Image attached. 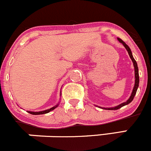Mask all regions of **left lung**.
<instances>
[{
	"label": "left lung",
	"instance_id": "obj_1",
	"mask_svg": "<svg viewBox=\"0 0 151 151\" xmlns=\"http://www.w3.org/2000/svg\"><path fill=\"white\" fill-rule=\"evenodd\" d=\"M117 40H118V41L120 42V43H122V44L123 45V46H124V47H126V50H127V51H128V55H129L130 58H131V61H132L133 64H134V76H135V83H134V88H133V90H132V92H131V96L129 97V98H128V99L127 100L126 102L122 103V104H120V105L116 106H114V107H111V108H104V107L99 106L100 108L104 109L117 110V109H120V108H121V107L124 106L129 104L130 103H131V101H133V99H134V96H135L136 93H137V89H138V87H139V69H138V66H137V62H136L135 59H134V56H133L132 53H131V49H130V47H128V45H127L126 43H125L124 42H123V40H121V39L117 38Z\"/></svg>",
	"mask_w": 151,
	"mask_h": 151
}]
</instances>
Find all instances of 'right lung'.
Masks as SVG:
<instances>
[{
  "label": "right lung",
  "mask_w": 151,
  "mask_h": 151,
  "mask_svg": "<svg viewBox=\"0 0 151 151\" xmlns=\"http://www.w3.org/2000/svg\"><path fill=\"white\" fill-rule=\"evenodd\" d=\"M61 92H60V96H61ZM59 103L58 104H56V106H53L52 108L50 109H46V110H44V111H27L28 113H30V114H34V115H37V114H47V113L50 112V111H53V109H55L56 108V107H58V106H59Z\"/></svg>",
  "instance_id": "obj_1"
}]
</instances>
